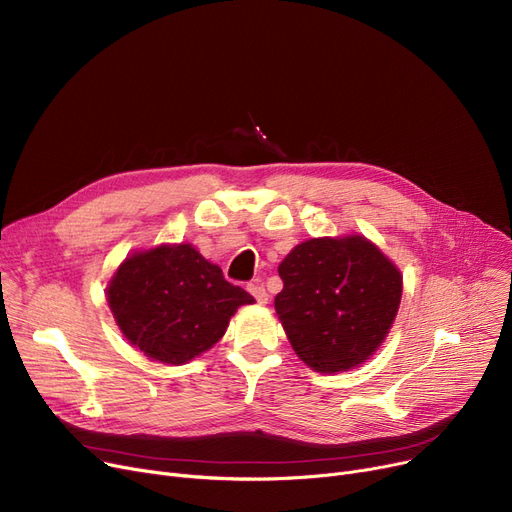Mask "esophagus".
Wrapping results in <instances>:
<instances>
[{"label": "esophagus", "instance_id": "1", "mask_svg": "<svg viewBox=\"0 0 512 512\" xmlns=\"http://www.w3.org/2000/svg\"><path fill=\"white\" fill-rule=\"evenodd\" d=\"M247 290L253 294L257 303H261V305L267 303V290H265V286H263L261 282H251V284L247 286Z\"/></svg>", "mask_w": 512, "mask_h": 512}]
</instances>
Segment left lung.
Returning a JSON list of instances; mask_svg holds the SVG:
<instances>
[{
  "label": "left lung",
  "mask_w": 512,
  "mask_h": 512,
  "mask_svg": "<svg viewBox=\"0 0 512 512\" xmlns=\"http://www.w3.org/2000/svg\"><path fill=\"white\" fill-rule=\"evenodd\" d=\"M276 313L297 355L315 371L357 367L386 338L402 278L363 236L311 238L280 263Z\"/></svg>",
  "instance_id": "1"
}]
</instances>
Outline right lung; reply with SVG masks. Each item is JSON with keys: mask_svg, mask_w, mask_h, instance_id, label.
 I'll return each mask as SVG.
<instances>
[{"mask_svg": "<svg viewBox=\"0 0 512 512\" xmlns=\"http://www.w3.org/2000/svg\"><path fill=\"white\" fill-rule=\"evenodd\" d=\"M107 301L124 336L168 365L207 351L224 336L234 311L255 303L191 245L128 257L107 288Z\"/></svg>", "mask_w": 512, "mask_h": 512, "instance_id": "1", "label": "right lung"}]
</instances>
